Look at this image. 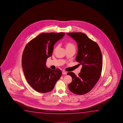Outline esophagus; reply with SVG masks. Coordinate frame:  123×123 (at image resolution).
<instances>
[{"instance_id": "34e87169", "label": "esophagus", "mask_w": 123, "mask_h": 123, "mask_svg": "<svg viewBox=\"0 0 123 123\" xmlns=\"http://www.w3.org/2000/svg\"><path fill=\"white\" fill-rule=\"evenodd\" d=\"M62 74H67V72L66 71H62Z\"/></svg>"}]
</instances>
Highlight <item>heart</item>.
<instances>
[{"label": "heart", "mask_w": 123, "mask_h": 123, "mask_svg": "<svg viewBox=\"0 0 123 123\" xmlns=\"http://www.w3.org/2000/svg\"><path fill=\"white\" fill-rule=\"evenodd\" d=\"M58 47V46H56V47L55 49L54 50H56V49ZM65 48L66 49H70V48H74L75 49V46L74 45L71 43H67L65 44Z\"/></svg>", "instance_id": "obj_1"}]
</instances>
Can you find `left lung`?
<instances>
[{
  "label": "left lung",
  "instance_id": "1",
  "mask_svg": "<svg viewBox=\"0 0 123 123\" xmlns=\"http://www.w3.org/2000/svg\"><path fill=\"white\" fill-rule=\"evenodd\" d=\"M77 43L78 52L76 61L82 65L78 76L72 72L67 73L72 78L68 88L77 95H84L90 92L100 78L102 71V57L98 44L81 32L67 33Z\"/></svg>",
  "mask_w": 123,
  "mask_h": 123
}]
</instances>
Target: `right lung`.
<instances>
[{
    "mask_svg": "<svg viewBox=\"0 0 123 123\" xmlns=\"http://www.w3.org/2000/svg\"><path fill=\"white\" fill-rule=\"evenodd\" d=\"M65 35L64 33H42L25 46L22 57V67L27 82L37 92H50L62 76L60 69L47 68L46 62L52 56L55 43Z\"/></svg>",
    "mask_w": 123,
    "mask_h": 123,
    "instance_id": "obj_1",
    "label": "right lung"
}]
</instances>
